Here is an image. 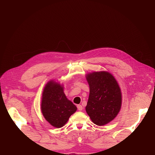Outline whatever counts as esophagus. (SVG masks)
I'll list each match as a JSON object with an SVG mask.
<instances>
[{
	"instance_id": "obj_1",
	"label": "esophagus",
	"mask_w": 155,
	"mask_h": 155,
	"mask_svg": "<svg viewBox=\"0 0 155 155\" xmlns=\"http://www.w3.org/2000/svg\"><path fill=\"white\" fill-rule=\"evenodd\" d=\"M77 107H78V109L79 110H82L83 109L82 105H78Z\"/></svg>"
}]
</instances>
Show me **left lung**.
<instances>
[{"instance_id": "1", "label": "left lung", "mask_w": 155, "mask_h": 155, "mask_svg": "<svg viewBox=\"0 0 155 155\" xmlns=\"http://www.w3.org/2000/svg\"><path fill=\"white\" fill-rule=\"evenodd\" d=\"M90 93L85 107L92 122L99 126L113 120L121 109L122 95L118 81L107 71L86 74Z\"/></svg>"}]
</instances>
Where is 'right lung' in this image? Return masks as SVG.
<instances>
[{"label":"right lung","instance_id":"obj_1","mask_svg":"<svg viewBox=\"0 0 155 155\" xmlns=\"http://www.w3.org/2000/svg\"><path fill=\"white\" fill-rule=\"evenodd\" d=\"M41 104V110L44 118L56 128H61L77 110L76 106L70 101L64 93V85L54 79L46 84Z\"/></svg>","mask_w":155,"mask_h":155}]
</instances>
